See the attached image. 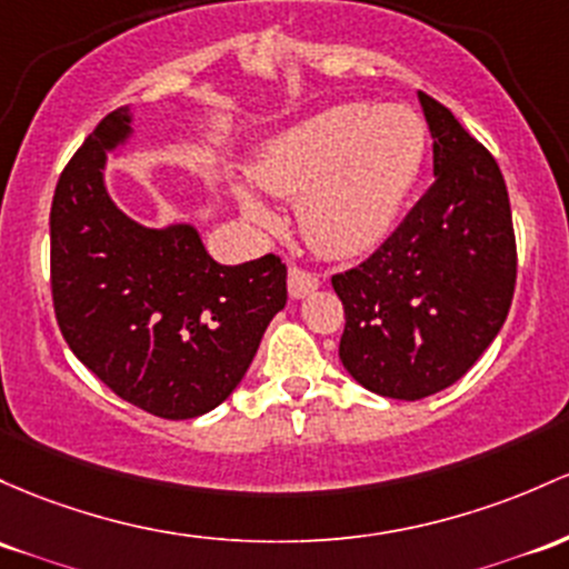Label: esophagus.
<instances>
[{
  "instance_id": "1",
  "label": "esophagus",
  "mask_w": 569,
  "mask_h": 569,
  "mask_svg": "<svg viewBox=\"0 0 569 569\" xmlns=\"http://www.w3.org/2000/svg\"><path fill=\"white\" fill-rule=\"evenodd\" d=\"M318 289L316 274L299 270V267H289V295L295 299L310 297Z\"/></svg>"
}]
</instances>
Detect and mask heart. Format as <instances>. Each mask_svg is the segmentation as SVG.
I'll return each mask as SVG.
<instances>
[{"mask_svg": "<svg viewBox=\"0 0 569 569\" xmlns=\"http://www.w3.org/2000/svg\"><path fill=\"white\" fill-rule=\"evenodd\" d=\"M427 142L421 116L405 104L346 102L267 142L251 172L272 197L299 199V227L318 251L353 259L391 232L421 174ZM237 202L261 227L274 221L246 186Z\"/></svg>", "mask_w": 569, "mask_h": 569, "instance_id": "b5f03b06", "label": "heart"}]
</instances>
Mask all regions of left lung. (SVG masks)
<instances>
[{
    "mask_svg": "<svg viewBox=\"0 0 569 569\" xmlns=\"http://www.w3.org/2000/svg\"><path fill=\"white\" fill-rule=\"evenodd\" d=\"M435 183L365 264L335 274L346 308L340 361L380 397L448 389L491 346L516 289L510 199L495 156L418 91Z\"/></svg>",
    "mask_w": 569,
    "mask_h": 569,
    "instance_id": "left-lung-1",
    "label": "left lung"
}]
</instances>
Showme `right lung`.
I'll return each mask as SVG.
<instances>
[{"mask_svg":"<svg viewBox=\"0 0 569 569\" xmlns=\"http://www.w3.org/2000/svg\"><path fill=\"white\" fill-rule=\"evenodd\" d=\"M134 137L129 108L86 137L56 183L51 289L72 353L118 397L159 418L218 408L286 308V264L227 267L193 223L146 227L112 202L108 153Z\"/></svg>","mask_w":569,"mask_h":569,"instance_id":"right-lung-1","label":"right lung"}]
</instances>
